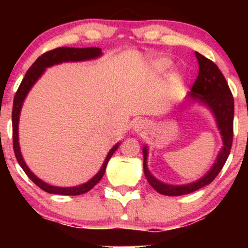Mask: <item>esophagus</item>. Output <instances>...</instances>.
Segmentation results:
<instances>
[{
    "mask_svg": "<svg viewBox=\"0 0 248 248\" xmlns=\"http://www.w3.org/2000/svg\"><path fill=\"white\" fill-rule=\"evenodd\" d=\"M148 128V122L146 120H139L133 124V130L135 133H141Z\"/></svg>",
    "mask_w": 248,
    "mask_h": 248,
    "instance_id": "esophagus-1",
    "label": "esophagus"
}]
</instances>
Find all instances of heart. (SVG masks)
Instances as JSON below:
<instances>
[{
    "label": "heart",
    "mask_w": 248,
    "mask_h": 248,
    "mask_svg": "<svg viewBox=\"0 0 248 248\" xmlns=\"http://www.w3.org/2000/svg\"><path fill=\"white\" fill-rule=\"evenodd\" d=\"M170 67H171V62L168 61V59L161 58L155 62V69L158 72H167V71L170 70Z\"/></svg>",
    "instance_id": "heart-1"
}]
</instances>
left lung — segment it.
<instances>
[{
    "label": "left lung",
    "instance_id": "1",
    "mask_svg": "<svg viewBox=\"0 0 248 248\" xmlns=\"http://www.w3.org/2000/svg\"><path fill=\"white\" fill-rule=\"evenodd\" d=\"M195 56L198 61L199 73L191 88V92L187 93L186 100L190 104H198L199 106L205 107L211 112L212 116L215 118L216 126L221 136L223 147L219 150L211 168L207 170L205 175L202 176L197 181L187 184H169L160 181L150 172L149 168H148V154L149 152H148L147 144H144L142 148L144 175H146L150 186L161 195L182 196L209 186L223 169L232 147L234 101H233L231 91L225 80L223 73L220 72L215 62L198 52H195Z\"/></svg>",
    "mask_w": 248,
    "mask_h": 248
}]
</instances>
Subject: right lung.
I'll return each mask as SVG.
<instances>
[{"label": "right lung", "mask_w": 248, "mask_h": 248, "mask_svg": "<svg viewBox=\"0 0 248 248\" xmlns=\"http://www.w3.org/2000/svg\"><path fill=\"white\" fill-rule=\"evenodd\" d=\"M102 56L100 47H58L49 52L44 53L41 57L37 58V61L33 62L25 73L24 79L22 80L19 85L18 90H17L15 98H14V106H13V141H14V152H15L16 158L18 161L19 166L24 170L29 177L36 186H38L42 190H44L47 193H53V195H65V196H78L81 193L90 191L95 184L99 183V181L102 178L105 171H106V167L108 161L113 156V154L116 152L120 142L114 144L112 149L107 154L106 158H105L104 163L98 172L93 176L92 178L88 179L85 183L79 184L75 186H51L46 183L43 179H41L30 170V168L25 163L23 155L21 153V147H19V138H18V124H19V116H21V110L23 107L24 100L29 94L30 90L33 87L41 77L44 75L46 69L53 66V65L62 64V62H86L93 61V59L100 58Z\"/></svg>", "instance_id": "obj_1"}]
</instances>
